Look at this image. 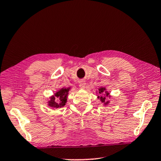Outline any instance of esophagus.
<instances>
[{
    "label": "esophagus",
    "instance_id": "1",
    "mask_svg": "<svg viewBox=\"0 0 161 161\" xmlns=\"http://www.w3.org/2000/svg\"><path fill=\"white\" fill-rule=\"evenodd\" d=\"M85 85H86V84H85V81H80V83H79V87L80 88V89H85Z\"/></svg>",
    "mask_w": 161,
    "mask_h": 161
}]
</instances>
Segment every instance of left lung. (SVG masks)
<instances>
[{"mask_svg": "<svg viewBox=\"0 0 161 161\" xmlns=\"http://www.w3.org/2000/svg\"><path fill=\"white\" fill-rule=\"evenodd\" d=\"M97 92L99 93V94H101V96H98V99H100L101 101L103 103L104 106H107V105L110 103L109 101H106V98H110L111 96L110 95V93L106 91V89L105 87H100L98 89V92Z\"/></svg>", "mask_w": 161, "mask_h": 161, "instance_id": "1", "label": "left lung"}]
</instances>
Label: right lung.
I'll return each mask as SVG.
<instances>
[{"instance_id":"1","label":"right lung","mask_w":161,"mask_h":161,"mask_svg":"<svg viewBox=\"0 0 161 161\" xmlns=\"http://www.w3.org/2000/svg\"><path fill=\"white\" fill-rule=\"evenodd\" d=\"M71 87L64 88L57 91L54 95L51 96L50 100L48 101V105L52 108L58 109L62 107H64L67 101V97Z\"/></svg>"}]
</instances>
